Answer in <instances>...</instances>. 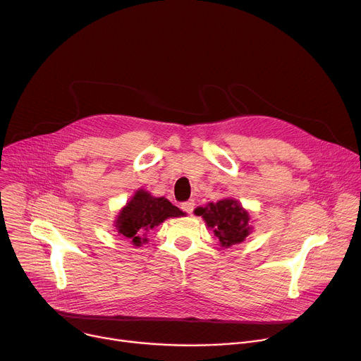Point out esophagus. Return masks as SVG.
<instances>
[{"instance_id": "1", "label": "esophagus", "mask_w": 361, "mask_h": 361, "mask_svg": "<svg viewBox=\"0 0 361 361\" xmlns=\"http://www.w3.org/2000/svg\"><path fill=\"white\" fill-rule=\"evenodd\" d=\"M181 209H183L185 213L191 214V213H193V210H195V200H188V202H184V203L181 204Z\"/></svg>"}]
</instances>
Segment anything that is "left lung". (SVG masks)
<instances>
[{
    "label": "left lung",
    "instance_id": "1",
    "mask_svg": "<svg viewBox=\"0 0 361 361\" xmlns=\"http://www.w3.org/2000/svg\"><path fill=\"white\" fill-rule=\"evenodd\" d=\"M195 213L202 216L225 248L245 241L252 229L248 212L233 199L209 203L204 207H197Z\"/></svg>",
    "mask_w": 361,
    "mask_h": 361
}]
</instances>
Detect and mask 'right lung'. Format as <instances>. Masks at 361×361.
Masks as SVG:
<instances>
[{"instance_id":"1","label":"right lung","mask_w":361,"mask_h":361,"mask_svg":"<svg viewBox=\"0 0 361 361\" xmlns=\"http://www.w3.org/2000/svg\"><path fill=\"white\" fill-rule=\"evenodd\" d=\"M184 213L165 197H154L145 190H137L129 203L120 210L116 229L135 245L148 243L147 232L168 218H180Z\"/></svg>"}]
</instances>
